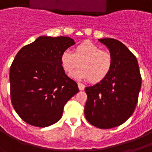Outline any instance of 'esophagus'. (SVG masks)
<instances>
[{
    "label": "esophagus",
    "mask_w": 152,
    "mask_h": 152,
    "mask_svg": "<svg viewBox=\"0 0 152 152\" xmlns=\"http://www.w3.org/2000/svg\"><path fill=\"white\" fill-rule=\"evenodd\" d=\"M78 88H79L80 90H84L85 89V86L81 83H78Z\"/></svg>",
    "instance_id": "esophagus-1"
}]
</instances>
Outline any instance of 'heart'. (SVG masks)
Here are the masks:
<instances>
[{"label":"heart","instance_id":"heart-1","mask_svg":"<svg viewBox=\"0 0 152 152\" xmlns=\"http://www.w3.org/2000/svg\"><path fill=\"white\" fill-rule=\"evenodd\" d=\"M61 64L68 74L80 69L72 74L73 77L88 79L93 84L102 82L111 72L113 59L111 53L103 51L91 41H84L77 45L72 52L65 50L61 53Z\"/></svg>","mask_w":152,"mask_h":152}]
</instances>
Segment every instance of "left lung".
Listing matches in <instances>:
<instances>
[{
  "instance_id": "1",
  "label": "left lung",
  "mask_w": 152,
  "mask_h": 152,
  "mask_svg": "<svg viewBox=\"0 0 152 152\" xmlns=\"http://www.w3.org/2000/svg\"><path fill=\"white\" fill-rule=\"evenodd\" d=\"M99 40L108 48L113 59L111 72L102 82L86 87L85 116L99 129L121 125L134 113L142 86L139 66L130 50L113 38Z\"/></svg>"
}]
</instances>
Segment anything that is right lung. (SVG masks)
<instances>
[{
	"label": "right lung",
	"instance_id": "right-lung-1",
	"mask_svg": "<svg viewBox=\"0 0 152 152\" xmlns=\"http://www.w3.org/2000/svg\"><path fill=\"white\" fill-rule=\"evenodd\" d=\"M74 44L67 37L42 36L16 54L10 71V98L28 124L41 128L55 124L66 102L79 92L60 61L61 53Z\"/></svg>",
	"mask_w": 152,
	"mask_h": 152
}]
</instances>
